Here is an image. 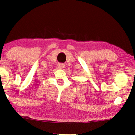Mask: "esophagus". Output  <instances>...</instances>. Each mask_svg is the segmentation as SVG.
<instances>
[{"mask_svg": "<svg viewBox=\"0 0 135 135\" xmlns=\"http://www.w3.org/2000/svg\"><path fill=\"white\" fill-rule=\"evenodd\" d=\"M57 67L58 68H59V69H62V68H64V64H59L57 65Z\"/></svg>", "mask_w": 135, "mask_h": 135, "instance_id": "1", "label": "esophagus"}]
</instances>
